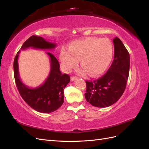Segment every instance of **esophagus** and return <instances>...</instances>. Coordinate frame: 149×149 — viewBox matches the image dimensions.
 Returning a JSON list of instances; mask_svg holds the SVG:
<instances>
[{"mask_svg":"<svg viewBox=\"0 0 149 149\" xmlns=\"http://www.w3.org/2000/svg\"><path fill=\"white\" fill-rule=\"evenodd\" d=\"M77 79V77H75V76H72L71 77V81H75V79Z\"/></svg>","mask_w":149,"mask_h":149,"instance_id":"1","label":"esophagus"}]
</instances>
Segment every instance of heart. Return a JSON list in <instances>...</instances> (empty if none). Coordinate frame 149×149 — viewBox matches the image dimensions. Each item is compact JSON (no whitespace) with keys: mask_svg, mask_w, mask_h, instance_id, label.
Listing matches in <instances>:
<instances>
[{"mask_svg":"<svg viewBox=\"0 0 149 149\" xmlns=\"http://www.w3.org/2000/svg\"><path fill=\"white\" fill-rule=\"evenodd\" d=\"M113 47L106 38H88L73 42L68 49L63 47L59 61L63 70L68 72L75 67L80 59L83 68L79 70L82 75L88 72L90 76L102 74L108 68L113 58Z\"/></svg>","mask_w":149,"mask_h":149,"instance_id":"heart-1","label":"heart"}]
</instances>
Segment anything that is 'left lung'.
Listing matches in <instances>:
<instances>
[{
  "label": "left lung",
  "instance_id": "obj_1",
  "mask_svg": "<svg viewBox=\"0 0 149 149\" xmlns=\"http://www.w3.org/2000/svg\"><path fill=\"white\" fill-rule=\"evenodd\" d=\"M114 59L102 77L93 81H86L84 95L88 102L98 107H106L118 101L126 87L130 67V56L118 38L113 39Z\"/></svg>",
  "mask_w": 149,
  "mask_h": 149
}]
</instances>
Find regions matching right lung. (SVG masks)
<instances>
[{
  "label": "right lung",
  "mask_w": 149,
  "mask_h": 149,
  "mask_svg": "<svg viewBox=\"0 0 149 149\" xmlns=\"http://www.w3.org/2000/svg\"><path fill=\"white\" fill-rule=\"evenodd\" d=\"M54 43L47 42L42 37L33 35L22 45L20 50L32 47L33 49L48 50L54 49ZM20 50L15 56L13 63L14 76L17 89L22 99L28 105L38 112L49 113L54 111L61 106L64 102V89L70 81L68 75L63 74L59 70V63L51 53L49 56L50 70L48 77L43 84L35 88H30L22 83L19 76L18 58Z\"/></svg>",
  "instance_id": "1"
}]
</instances>
